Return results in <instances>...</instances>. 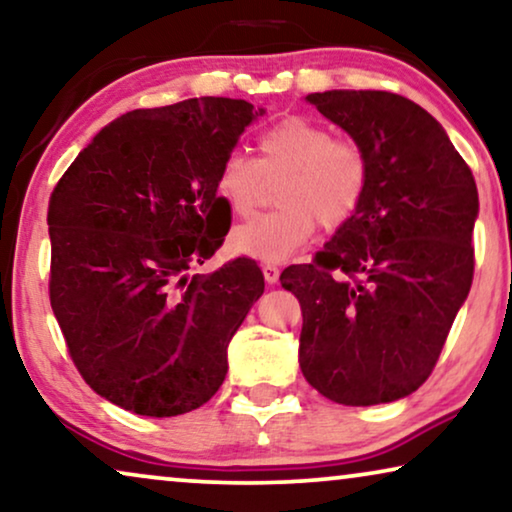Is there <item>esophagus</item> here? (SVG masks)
<instances>
[{
	"label": "esophagus",
	"mask_w": 512,
	"mask_h": 512,
	"mask_svg": "<svg viewBox=\"0 0 512 512\" xmlns=\"http://www.w3.org/2000/svg\"><path fill=\"white\" fill-rule=\"evenodd\" d=\"M263 277H265V282H268V284H277V279H279V268H277V265L265 263L263 265Z\"/></svg>",
	"instance_id": "1"
}]
</instances>
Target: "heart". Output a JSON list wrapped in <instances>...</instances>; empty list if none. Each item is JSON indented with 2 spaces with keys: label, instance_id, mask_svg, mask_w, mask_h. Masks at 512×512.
<instances>
[{
  "label": "heart",
  "instance_id": "1",
  "mask_svg": "<svg viewBox=\"0 0 512 512\" xmlns=\"http://www.w3.org/2000/svg\"><path fill=\"white\" fill-rule=\"evenodd\" d=\"M370 167L354 139L335 137L310 118H284L258 137V158L228 153L216 172V193L235 216L261 205L268 181L277 186V212L258 216L230 235V249L258 263H284L312 240L317 223L338 228L359 212Z\"/></svg>",
  "mask_w": 512,
  "mask_h": 512
}]
</instances>
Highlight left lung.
Returning <instances> with one entry per match:
<instances>
[{
	"label": "left lung",
	"mask_w": 512,
	"mask_h": 512,
	"mask_svg": "<svg viewBox=\"0 0 512 512\" xmlns=\"http://www.w3.org/2000/svg\"><path fill=\"white\" fill-rule=\"evenodd\" d=\"M368 158L359 212L279 282L303 310L300 370L342 405H380L426 382L473 282L478 188L443 125L387 90L305 97Z\"/></svg>",
	"instance_id": "1"
}]
</instances>
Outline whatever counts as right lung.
<instances>
[{"mask_svg": "<svg viewBox=\"0 0 512 512\" xmlns=\"http://www.w3.org/2000/svg\"><path fill=\"white\" fill-rule=\"evenodd\" d=\"M256 116L230 97L128 111L53 188V314L76 370L118 408L184 415L226 380L228 342L263 296V272L251 258L188 270L228 233L216 172Z\"/></svg>", "mask_w": 512, "mask_h": 512, "instance_id": "add662e5", "label": "right lung"}]
</instances>
